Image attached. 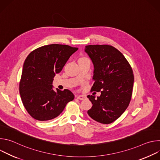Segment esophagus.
Returning a JSON list of instances; mask_svg holds the SVG:
<instances>
[{"label": "esophagus", "mask_w": 160, "mask_h": 160, "mask_svg": "<svg viewBox=\"0 0 160 160\" xmlns=\"http://www.w3.org/2000/svg\"><path fill=\"white\" fill-rule=\"evenodd\" d=\"M77 98L78 99H80V100H84L85 98H86V96H83V95H79V96H76Z\"/></svg>", "instance_id": "1"}]
</instances>
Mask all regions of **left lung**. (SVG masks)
<instances>
[{"label": "left lung", "mask_w": 160, "mask_h": 160, "mask_svg": "<svg viewBox=\"0 0 160 160\" xmlns=\"http://www.w3.org/2000/svg\"><path fill=\"white\" fill-rule=\"evenodd\" d=\"M85 52L94 64L91 90L101 96L88 95L93 106L87 113L94 120L109 124L118 119L130 103L134 81L133 71L124 56L108 45H87Z\"/></svg>", "instance_id": "obj_1"}]
</instances>
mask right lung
<instances>
[{"label": "right lung", "instance_id": "obj_1", "mask_svg": "<svg viewBox=\"0 0 160 160\" xmlns=\"http://www.w3.org/2000/svg\"><path fill=\"white\" fill-rule=\"evenodd\" d=\"M78 49L51 44L32 51L26 58L19 82V94L30 115L39 121L55 118L74 99L70 90H54L52 82L70 57Z\"/></svg>", "mask_w": 160, "mask_h": 160}]
</instances>
